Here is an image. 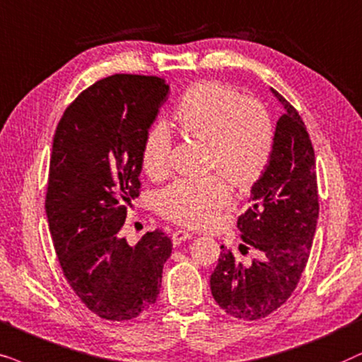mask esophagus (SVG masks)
Returning <instances> with one entry per match:
<instances>
[{
	"instance_id": "obj_1",
	"label": "esophagus",
	"mask_w": 362,
	"mask_h": 362,
	"mask_svg": "<svg viewBox=\"0 0 362 362\" xmlns=\"http://www.w3.org/2000/svg\"><path fill=\"white\" fill-rule=\"evenodd\" d=\"M194 235L190 233V231L187 230H175L172 233V242L173 245H180L182 242H185V240H190Z\"/></svg>"
}]
</instances>
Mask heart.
I'll return each instance as SVG.
<instances>
[{"mask_svg": "<svg viewBox=\"0 0 362 362\" xmlns=\"http://www.w3.org/2000/svg\"><path fill=\"white\" fill-rule=\"evenodd\" d=\"M173 117L185 134L210 142V167L238 189L257 184L267 170L274 129L259 100L243 99L228 84L204 81L182 95ZM172 152L173 137L167 125H152L142 144V163L148 175L165 177L172 168ZM223 176L178 178L160 192L158 210L187 226L214 225L231 200L228 180Z\"/></svg>", "mask_w": 362, "mask_h": 362, "instance_id": "b5f03b06", "label": "heart"}]
</instances>
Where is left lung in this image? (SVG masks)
Returning a JSON list of instances; mask_svg holds the SVG:
<instances>
[{
    "label": "left lung",
    "mask_w": 362,
    "mask_h": 362,
    "mask_svg": "<svg viewBox=\"0 0 362 362\" xmlns=\"http://www.w3.org/2000/svg\"><path fill=\"white\" fill-rule=\"evenodd\" d=\"M285 105L274 131L272 158L252 187V206L238 216L245 245L259 259L243 264L221 245L210 276L218 306L238 320L255 321L285 305L300 283L315 238L320 197L313 144L298 110L272 89Z\"/></svg>",
    "instance_id": "1"
}]
</instances>
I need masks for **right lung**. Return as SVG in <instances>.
<instances>
[{"label":"right lung","instance_id":"1","mask_svg":"<svg viewBox=\"0 0 362 362\" xmlns=\"http://www.w3.org/2000/svg\"><path fill=\"white\" fill-rule=\"evenodd\" d=\"M167 95L162 77H104L67 105L52 141L45 202L52 245L69 286L104 320L148 310L172 253L162 230L136 247L120 233L141 195L144 139Z\"/></svg>","mask_w":362,"mask_h":362}]
</instances>
